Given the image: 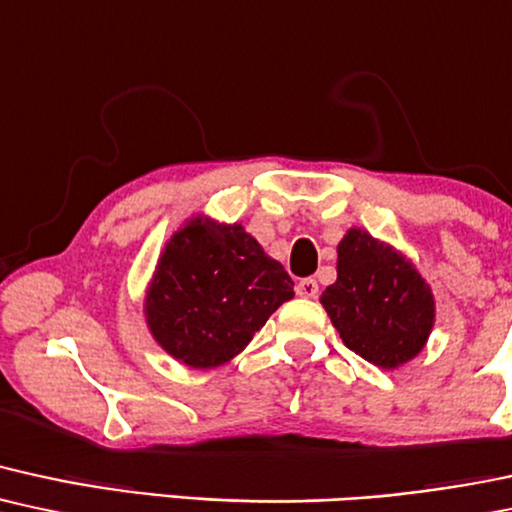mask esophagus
I'll return each instance as SVG.
<instances>
[{
  "label": "esophagus",
  "instance_id": "34e87169",
  "mask_svg": "<svg viewBox=\"0 0 512 512\" xmlns=\"http://www.w3.org/2000/svg\"><path fill=\"white\" fill-rule=\"evenodd\" d=\"M297 294L299 297H306V299H314L318 294V282L314 278H304L297 282Z\"/></svg>",
  "mask_w": 512,
  "mask_h": 512
}]
</instances>
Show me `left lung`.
Segmentation results:
<instances>
[{"instance_id": "1", "label": "left lung", "mask_w": 512, "mask_h": 512, "mask_svg": "<svg viewBox=\"0 0 512 512\" xmlns=\"http://www.w3.org/2000/svg\"><path fill=\"white\" fill-rule=\"evenodd\" d=\"M321 304L342 342L381 369L417 357L436 318L434 294L412 261L357 227L338 244V280Z\"/></svg>"}]
</instances>
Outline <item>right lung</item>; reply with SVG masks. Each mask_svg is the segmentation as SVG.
I'll return each instance as SVG.
<instances>
[{"instance_id": "obj_1", "label": "right lung", "mask_w": 512, "mask_h": 512, "mask_svg": "<svg viewBox=\"0 0 512 512\" xmlns=\"http://www.w3.org/2000/svg\"><path fill=\"white\" fill-rule=\"evenodd\" d=\"M292 297L287 270L242 225L198 215L162 251L146 292V321L177 362L213 369L237 357Z\"/></svg>"}]
</instances>
